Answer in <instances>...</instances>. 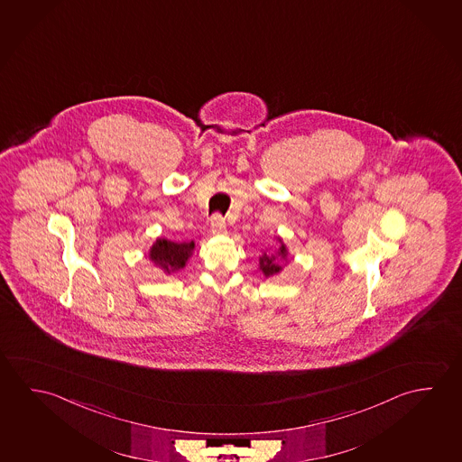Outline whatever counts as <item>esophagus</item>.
<instances>
[{
    "instance_id": "34e87169",
    "label": "esophagus",
    "mask_w": 462,
    "mask_h": 462,
    "mask_svg": "<svg viewBox=\"0 0 462 462\" xmlns=\"http://www.w3.org/2000/svg\"><path fill=\"white\" fill-rule=\"evenodd\" d=\"M210 229L213 235H225V233H226V223H225V219L221 218L219 215H215V217L211 218Z\"/></svg>"
}]
</instances>
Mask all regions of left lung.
I'll return each mask as SVG.
<instances>
[{"label": "left lung", "instance_id": "obj_1", "mask_svg": "<svg viewBox=\"0 0 462 462\" xmlns=\"http://www.w3.org/2000/svg\"><path fill=\"white\" fill-rule=\"evenodd\" d=\"M276 247L272 254L263 252L262 257L258 258V270L263 273L265 278L274 276V274L282 273V262H288V247L286 244L282 243V237L278 236L276 237Z\"/></svg>", "mask_w": 462, "mask_h": 462}]
</instances>
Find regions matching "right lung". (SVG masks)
<instances>
[{
  "mask_svg": "<svg viewBox=\"0 0 462 462\" xmlns=\"http://www.w3.org/2000/svg\"><path fill=\"white\" fill-rule=\"evenodd\" d=\"M196 249L194 241L190 243H172L170 239L157 237L149 251L150 262L166 274L176 273L182 270L192 252Z\"/></svg>",
  "mask_w": 462,
  "mask_h": 462,
  "instance_id": "right-lung-1",
  "label": "right lung"
}]
</instances>
